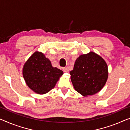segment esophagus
<instances>
[{"label":"esophagus","mask_w":130,"mask_h":130,"mask_svg":"<svg viewBox=\"0 0 130 130\" xmlns=\"http://www.w3.org/2000/svg\"><path fill=\"white\" fill-rule=\"evenodd\" d=\"M63 72H68L69 71L68 68V67L63 68Z\"/></svg>","instance_id":"34e87169"}]
</instances>
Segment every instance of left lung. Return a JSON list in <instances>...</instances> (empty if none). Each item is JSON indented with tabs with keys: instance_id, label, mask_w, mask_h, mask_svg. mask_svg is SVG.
Returning <instances> with one entry per match:
<instances>
[{
	"instance_id": "8db88e82",
	"label": "left lung",
	"mask_w": 130,
	"mask_h": 130,
	"mask_svg": "<svg viewBox=\"0 0 130 130\" xmlns=\"http://www.w3.org/2000/svg\"><path fill=\"white\" fill-rule=\"evenodd\" d=\"M108 74L105 61L92 51L79 56L70 72L75 90L84 96L93 95L101 90L107 82Z\"/></svg>"
}]
</instances>
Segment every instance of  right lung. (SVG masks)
<instances>
[{"label":"right lung","instance_id":"right-lung-1","mask_svg":"<svg viewBox=\"0 0 130 130\" xmlns=\"http://www.w3.org/2000/svg\"><path fill=\"white\" fill-rule=\"evenodd\" d=\"M63 71L53 67L51 61L41 52L29 58L23 68V75L27 86L35 93L45 94L55 87Z\"/></svg>","mask_w":130,"mask_h":130}]
</instances>
